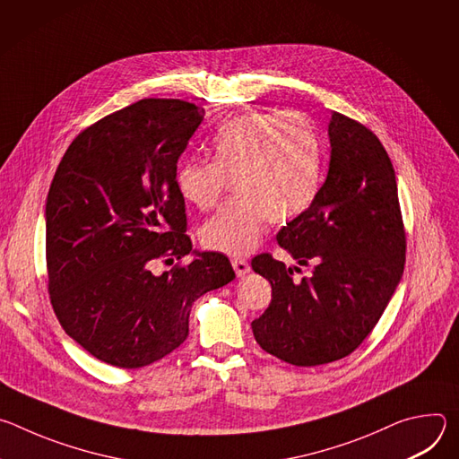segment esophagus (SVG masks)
I'll return each instance as SVG.
<instances>
[{"label":"esophagus","instance_id":"34e87169","mask_svg":"<svg viewBox=\"0 0 459 459\" xmlns=\"http://www.w3.org/2000/svg\"><path fill=\"white\" fill-rule=\"evenodd\" d=\"M232 267H234V273H236V276H238V278H243L245 274H248V273H250L248 261H247V259H243V257H234V259H232Z\"/></svg>","mask_w":459,"mask_h":459}]
</instances>
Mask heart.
<instances>
[{"mask_svg":"<svg viewBox=\"0 0 459 459\" xmlns=\"http://www.w3.org/2000/svg\"><path fill=\"white\" fill-rule=\"evenodd\" d=\"M211 160L183 158L174 174L181 198L214 209L230 183L236 195L202 229L207 248L241 255L273 223H289L316 200L323 147L316 123L298 110H254L225 121L211 142Z\"/></svg>","mask_w":459,"mask_h":459,"instance_id":"heart-1","label":"heart"}]
</instances>
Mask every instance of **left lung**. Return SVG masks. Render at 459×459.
Returning <instances> with one entry per match:
<instances>
[{"label":"left lung","instance_id":"8db88e82","mask_svg":"<svg viewBox=\"0 0 459 459\" xmlns=\"http://www.w3.org/2000/svg\"><path fill=\"white\" fill-rule=\"evenodd\" d=\"M331 163L314 204L276 236L310 276L271 254L252 259L271 281L269 308L252 321L265 352L296 367H314L354 352L372 333L405 267V229L394 167L365 125L334 112ZM298 271V267H294Z\"/></svg>","mask_w":459,"mask_h":459}]
</instances>
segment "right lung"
Wrapping results in <instances>:
<instances>
[{
    "label": "right lung",
    "mask_w": 459,
    "mask_h": 459,
    "mask_svg": "<svg viewBox=\"0 0 459 459\" xmlns=\"http://www.w3.org/2000/svg\"><path fill=\"white\" fill-rule=\"evenodd\" d=\"M205 110L147 98L105 116L65 152L45 205L50 303L63 331L103 363L151 365L188 336L192 303L236 278L218 252L158 277L192 250L174 174Z\"/></svg>",
    "instance_id": "obj_1"
}]
</instances>
